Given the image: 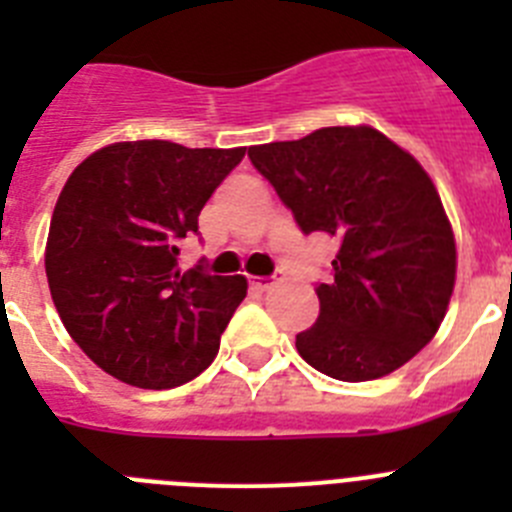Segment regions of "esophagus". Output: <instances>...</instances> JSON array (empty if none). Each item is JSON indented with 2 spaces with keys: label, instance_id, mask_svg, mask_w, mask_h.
<instances>
[{
  "label": "esophagus",
  "instance_id": "1",
  "mask_svg": "<svg viewBox=\"0 0 512 512\" xmlns=\"http://www.w3.org/2000/svg\"><path fill=\"white\" fill-rule=\"evenodd\" d=\"M277 282H282V274H274V277H253L251 287L259 289V292H266V289H271Z\"/></svg>",
  "mask_w": 512,
  "mask_h": 512
}]
</instances>
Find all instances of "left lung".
<instances>
[{
  "mask_svg": "<svg viewBox=\"0 0 512 512\" xmlns=\"http://www.w3.org/2000/svg\"><path fill=\"white\" fill-rule=\"evenodd\" d=\"M302 233L338 238L320 315L297 333L318 372L366 382L408 364L436 336L456 279V243L423 166L369 125L320 128L248 148Z\"/></svg>",
  "mask_w": 512,
  "mask_h": 512,
  "instance_id": "8db88e82",
  "label": "left lung"
}]
</instances>
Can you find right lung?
Listing matches in <instances>:
<instances>
[{
    "label": "right lung",
    "instance_id": "1",
    "mask_svg": "<svg viewBox=\"0 0 512 512\" xmlns=\"http://www.w3.org/2000/svg\"><path fill=\"white\" fill-rule=\"evenodd\" d=\"M246 148L130 140L99 148L63 184L45 274L69 336L99 369L143 390L205 372L246 279L176 269L179 241Z\"/></svg>",
    "mask_w": 512,
    "mask_h": 512
}]
</instances>
